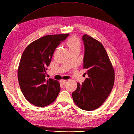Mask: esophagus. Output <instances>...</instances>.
I'll use <instances>...</instances> for the list:
<instances>
[{
	"mask_svg": "<svg viewBox=\"0 0 134 134\" xmlns=\"http://www.w3.org/2000/svg\"><path fill=\"white\" fill-rule=\"evenodd\" d=\"M66 80H63V79H62V80H60V84H62V85H65V83H66Z\"/></svg>",
	"mask_w": 134,
	"mask_h": 134,
	"instance_id": "34e87169",
	"label": "esophagus"
}]
</instances>
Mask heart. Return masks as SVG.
<instances>
[{"label":"heart","instance_id":"b5f03b06","mask_svg":"<svg viewBox=\"0 0 134 134\" xmlns=\"http://www.w3.org/2000/svg\"><path fill=\"white\" fill-rule=\"evenodd\" d=\"M65 44L69 52L74 50L79 51L81 46L80 40L76 37H71L68 39Z\"/></svg>","mask_w":134,"mask_h":134}]
</instances>
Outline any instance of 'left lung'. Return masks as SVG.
Returning a JSON list of instances; mask_svg holds the SVG:
<instances>
[{
    "mask_svg": "<svg viewBox=\"0 0 134 134\" xmlns=\"http://www.w3.org/2000/svg\"><path fill=\"white\" fill-rule=\"evenodd\" d=\"M84 45L83 68L88 75L72 92L74 103L81 109L93 110L105 101L114 82V71L103 45L87 34L82 37Z\"/></svg>",
    "mask_w": 134,
    "mask_h": 134,
    "instance_id": "left-lung-1",
    "label": "left lung"
}]
</instances>
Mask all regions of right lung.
<instances>
[{
    "label": "right lung",
    "instance_id": "right-lung-1",
    "mask_svg": "<svg viewBox=\"0 0 134 134\" xmlns=\"http://www.w3.org/2000/svg\"><path fill=\"white\" fill-rule=\"evenodd\" d=\"M69 34L44 36L29 44L22 54L18 68L19 83L26 99L34 106L49 105L59 94V81L46 80V71L56 48Z\"/></svg>",
    "mask_w": 134,
    "mask_h": 134
}]
</instances>
